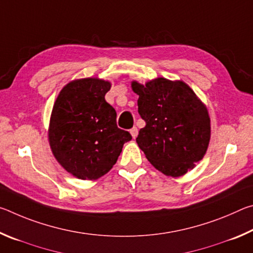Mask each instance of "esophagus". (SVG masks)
Listing matches in <instances>:
<instances>
[{
	"mask_svg": "<svg viewBox=\"0 0 253 253\" xmlns=\"http://www.w3.org/2000/svg\"><path fill=\"white\" fill-rule=\"evenodd\" d=\"M130 134L132 136V138H136L137 135H138V129H137V127H132L130 129Z\"/></svg>",
	"mask_w": 253,
	"mask_h": 253,
	"instance_id": "34e87169",
	"label": "esophagus"
}]
</instances>
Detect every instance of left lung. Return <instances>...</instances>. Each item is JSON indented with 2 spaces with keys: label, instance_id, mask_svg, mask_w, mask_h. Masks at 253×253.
I'll return each mask as SVG.
<instances>
[{
  "label": "left lung",
  "instance_id": "obj_1",
  "mask_svg": "<svg viewBox=\"0 0 253 253\" xmlns=\"http://www.w3.org/2000/svg\"><path fill=\"white\" fill-rule=\"evenodd\" d=\"M138 113L146 125L136 142L154 168L168 176H182L207 153L211 125L205 105L183 83L157 78L140 84Z\"/></svg>",
  "mask_w": 253,
  "mask_h": 253
}]
</instances>
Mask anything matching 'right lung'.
<instances>
[{
    "mask_svg": "<svg viewBox=\"0 0 253 253\" xmlns=\"http://www.w3.org/2000/svg\"><path fill=\"white\" fill-rule=\"evenodd\" d=\"M109 81L74 80L60 91L51 113L49 143L55 160L81 179L108 173L131 135L117 127L116 110L105 100Z\"/></svg>",
    "mask_w": 253,
    "mask_h": 253,
    "instance_id": "right-lung-1",
    "label": "right lung"
}]
</instances>
